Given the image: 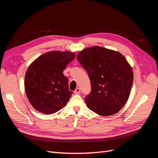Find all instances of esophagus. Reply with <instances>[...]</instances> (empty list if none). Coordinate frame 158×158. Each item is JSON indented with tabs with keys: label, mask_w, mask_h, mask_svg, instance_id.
<instances>
[{
	"label": "esophagus",
	"mask_w": 158,
	"mask_h": 158,
	"mask_svg": "<svg viewBox=\"0 0 158 158\" xmlns=\"http://www.w3.org/2000/svg\"><path fill=\"white\" fill-rule=\"evenodd\" d=\"M74 93L75 94H79L80 93V89L78 88H76V89L74 90Z\"/></svg>",
	"instance_id": "34e87169"
}]
</instances>
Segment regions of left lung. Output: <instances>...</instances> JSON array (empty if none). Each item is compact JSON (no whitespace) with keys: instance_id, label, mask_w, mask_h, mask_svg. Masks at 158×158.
Segmentation results:
<instances>
[{"instance_id":"obj_1","label":"left lung","mask_w":158,"mask_h":158,"mask_svg":"<svg viewBox=\"0 0 158 158\" xmlns=\"http://www.w3.org/2000/svg\"><path fill=\"white\" fill-rule=\"evenodd\" d=\"M79 63L86 70L92 92L85 98L87 107L99 115L117 113L125 106L133 82L131 66L121 53L94 46L78 52Z\"/></svg>"}]
</instances>
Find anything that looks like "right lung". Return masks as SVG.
<instances>
[{"label": "right lung", "mask_w": 158, "mask_h": 158, "mask_svg": "<svg viewBox=\"0 0 158 158\" xmlns=\"http://www.w3.org/2000/svg\"><path fill=\"white\" fill-rule=\"evenodd\" d=\"M75 52L55 51L41 55L33 61L25 75L24 87L30 103L37 111L46 114L66 106L71 97L68 78L63 74Z\"/></svg>", "instance_id": "right-lung-1"}]
</instances>
